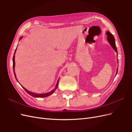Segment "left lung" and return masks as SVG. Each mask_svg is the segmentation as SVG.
Here are the masks:
<instances>
[{"label":"left lung","mask_w":132,"mask_h":132,"mask_svg":"<svg viewBox=\"0 0 132 132\" xmlns=\"http://www.w3.org/2000/svg\"><path fill=\"white\" fill-rule=\"evenodd\" d=\"M106 34H107V37H107V39H108V41H109V42L110 44L111 45V46H112V47L113 48V50L115 51V52H116L117 53V49L116 46L115 39H114V36L109 31L106 32ZM117 72H118V69H117V71L116 74H117Z\"/></svg>","instance_id":"obj_1"}]
</instances>
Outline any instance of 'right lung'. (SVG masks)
<instances>
[{"label":"right lung","instance_id":"1","mask_svg":"<svg viewBox=\"0 0 132 132\" xmlns=\"http://www.w3.org/2000/svg\"><path fill=\"white\" fill-rule=\"evenodd\" d=\"M22 37H21L20 38V39H21V38H22ZM16 49L15 50V53H14V56H13V70H14V75H15V77L16 79L17 80L16 78V75H15V71H14V68H15V52H16ZM58 82H59V80H58V81H57V85H56V86H55V89H54V90H53L52 91H51V92H49V93H45V94H35V93H31V92H30L29 91H28V90H26L25 88H24V87H22L23 88V89H24V90H25V91L27 93H28V94H29V95H30L31 96H32L35 97H46L48 96L51 95V94H52L54 93V91H55V90H56V89L57 88L58 85Z\"/></svg>","mask_w":132,"mask_h":132}]
</instances>
